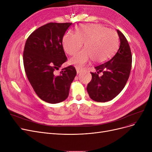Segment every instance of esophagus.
I'll return each instance as SVG.
<instances>
[{
	"mask_svg": "<svg viewBox=\"0 0 152 152\" xmlns=\"http://www.w3.org/2000/svg\"><path fill=\"white\" fill-rule=\"evenodd\" d=\"M76 70L77 73H79L82 71V69H80V68H76Z\"/></svg>",
	"mask_w": 152,
	"mask_h": 152,
	"instance_id": "obj_1",
	"label": "esophagus"
}]
</instances>
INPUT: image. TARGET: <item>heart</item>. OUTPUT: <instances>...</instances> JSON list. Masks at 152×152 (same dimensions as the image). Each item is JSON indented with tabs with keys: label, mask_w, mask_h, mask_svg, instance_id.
Segmentation results:
<instances>
[{
	"label": "heart",
	"mask_w": 152,
	"mask_h": 152,
	"mask_svg": "<svg viewBox=\"0 0 152 152\" xmlns=\"http://www.w3.org/2000/svg\"><path fill=\"white\" fill-rule=\"evenodd\" d=\"M84 43V49L75 54L70 60L77 68H83L92 59L103 63L111 57L118 46V35L115 31L98 24L78 26L75 34L68 31L64 35L62 45L69 55L77 53Z\"/></svg>",
	"instance_id": "heart-1"
}]
</instances>
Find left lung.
<instances>
[{
  "label": "left lung",
  "instance_id": "left-lung-1",
  "mask_svg": "<svg viewBox=\"0 0 152 152\" xmlns=\"http://www.w3.org/2000/svg\"><path fill=\"white\" fill-rule=\"evenodd\" d=\"M120 39V46L115 54L107 62L95 67L97 72H91L92 79L87 84V91L90 98L97 102L113 99L125 87L130 75L132 54L126 38L117 30ZM99 72L103 75L99 76Z\"/></svg>",
  "mask_w": 152,
  "mask_h": 152
}]
</instances>
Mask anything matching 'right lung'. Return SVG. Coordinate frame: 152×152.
Here are the masks:
<instances>
[{"mask_svg":"<svg viewBox=\"0 0 152 152\" xmlns=\"http://www.w3.org/2000/svg\"><path fill=\"white\" fill-rule=\"evenodd\" d=\"M72 23H49L39 27L29 35L25 45L23 65L27 78L39 97L49 103L65 100L77 74L72 65L56 71L67 58L62 39Z\"/></svg>","mask_w":152,"mask_h":152,"instance_id":"right-lung-1","label":"right lung"}]
</instances>
